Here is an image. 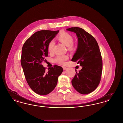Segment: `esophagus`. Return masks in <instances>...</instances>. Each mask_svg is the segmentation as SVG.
Masks as SVG:
<instances>
[{"instance_id": "obj_1", "label": "esophagus", "mask_w": 123, "mask_h": 123, "mask_svg": "<svg viewBox=\"0 0 123 123\" xmlns=\"http://www.w3.org/2000/svg\"><path fill=\"white\" fill-rule=\"evenodd\" d=\"M62 67H63V69L64 70H65V69H67V67H65V66H63Z\"/></svg>"}]
</instances>
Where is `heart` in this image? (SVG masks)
<instances>
[{
  "label": "heart",
  "mask_w": 123,
  "mask_h": 123,
  "mask_svg": "<svg viewBox=\"0 0 123 123\" xmlns=\"http://www.w3.org/2000/svg\"><path fill=\"white\" fill-rule=\"evenodd\" d=\"M58 40L60 42L68 47V49L72 50L74 48V45L73 43V37L68 33L63 32L59 34ZM54 47V42L53 40L51 41L48 46V51L49 53H52L53 52ZM69 59V56L67 55H58L54 59L55 61L59 64H64L65 61Z\"/></svg>",
  "instance_id": "heart-1"
}]
</instances>
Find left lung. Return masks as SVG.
<instances>
[{"mask_svg": "<svg viewBox=\"0 0 123 123\" xmlns=\"http://www.w3.org/2000/svg\"><path fill=\"white\" fill-rule=\"evenodd\" d=\"M66 30L75 33L78 38L77 48L71 61L77 62L82 67L78 73L75 69L72 86L80 93H90L98 87L102 73V59L98 43L93 37L81 28L74 27Z\"/></svg>", "mask_w": 123, "mask_h": 123, "instance_id": "obj_1", "label": "left lung"}]
</instances>
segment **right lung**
<instances>
[{
  "mask_svg": "<svg viewBox=\"0 0 123 123\" xmlns=\"http://www.w3.org/2000/svg\"><path fill=\"white\" fill-rule=\"evenodd\" d=\"M59 32L49 30L37 31L25 42L22 49L21 65L28 84L35 93L46 95L56 87L62 67L55 65L46 72L42 63L48 56V46Z\"/></svg>",
  "mask_w": 123,
  "mask_h": 123,
  "instance_id": "add662e5",
  "label": "right lung"
}]
</instances>
